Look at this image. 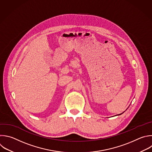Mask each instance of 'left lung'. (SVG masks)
Wrapping results in <instances>:
<instances>
[{"label":"left lung","mask_w":152,"mask_h":152,"mask_svg":"<svg viewBox=\"0 0 152 152\" xmlns=\"http://www.w3.org/2000/svg\"><path fill=\"white\" fill-rule=\"evenodd\" d=\"M124 112H123V113H121V114H119V115H122V113H124Z\"/></svg>","instance_id":"obj_1"}]
</instances>
